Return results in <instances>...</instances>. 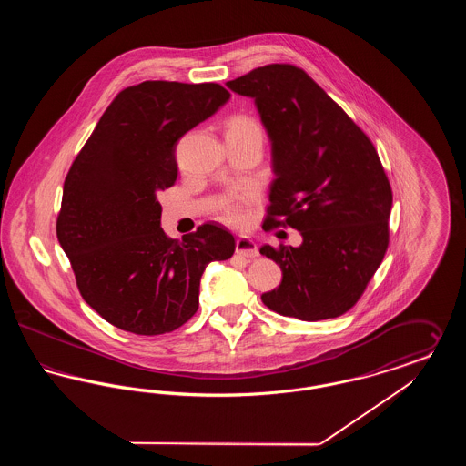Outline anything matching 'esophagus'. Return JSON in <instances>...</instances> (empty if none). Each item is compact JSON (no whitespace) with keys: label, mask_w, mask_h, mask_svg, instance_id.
<instances>
[{"label":"esophagus","mask_w":466,"mask_h":466,"mask_svg":"<svg viewBox=\"0 0 466 466\" xmlns=\"http://www.w3.org/2000/svg\"><path fill=\"white\" fill-rule=\"evenodd\" d=\"M236 253L243 255L246 258H257L258 257V248L248 238H239L236 241Z\"/></svg>","instance_id":"obj_1"}]
</instances>
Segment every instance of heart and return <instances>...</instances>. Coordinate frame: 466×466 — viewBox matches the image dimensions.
<instances>
[{
	"label": "heart",
	"instance_id": "1",
	"mask_svg": "<svg viewBox=\"0 0 466 466\" xmlns=\"http://www.w3.org/2000/svg\"><path fill=\"white\" fill-rule=\"evenodd\" d=\"M227 133L262 134V126L251 115L238 113L227 120ZM223 218L232 225H244L249 218V208L246 198H230L222 206Z\"/></svg>",
	"mask_w": 466,
	"mask_h": 466
}]
</instances>
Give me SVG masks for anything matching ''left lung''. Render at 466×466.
Here are the masks:
<instances>
[{"label":"left lung","mask_w":466,"mask_h":466,"mask_svg":"<svg viewBox=\"0 0 466 466\" xmlns=\"http://www.w3.org/2000/svg\"><path fill=\"white\" fill-rule=\"evenodd\" d=\"M227 87L255 99L270 137L264 228L289 225L304 239L260 248L283 270L262 302L302 321L348 312L390 244L393 192L372 141L302 67L267 65Z\"/></svg>","instance_id":"obj_1"}]
</instances>
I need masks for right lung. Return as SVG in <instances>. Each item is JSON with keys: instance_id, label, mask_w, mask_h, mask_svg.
<instances>
[{"instance_id": "obj_1", "label": "right lung", "mask_w": 466, "mask_h": 466, "mask_svg": "<svg viewBox=\"0 0 466 466\" xmlns=\"http://www.w3.org/2000/svg\"><path fill=\"white\" fill-rule=\"evenodd\" d=\"M228 97L220 84L147 80L120 90L67 171L57 239L84 300L120 330H177L198 312L206 266L234 255V236L218 223L167 238L157 200L177 181V139Z\"/></svg>"}]
</instances>
